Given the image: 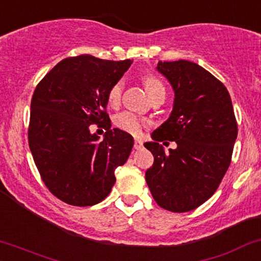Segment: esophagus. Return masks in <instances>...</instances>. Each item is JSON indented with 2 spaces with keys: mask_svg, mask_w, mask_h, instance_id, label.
<instances>
[{
  "mask_svg": "<svg viewBox=\"0 0 261 261\" xmlns=\"http://www.w3.org/2000/svg\"><path fill=\"white\" fill-rule=\"evenodd\" d=\"M134 147H135L136 150H141V148L144 147V144H142L141 140L135 139V141H134Z\"/></svg>",
  "mask_w": 261,
  "mask_h": 261,
  "instance_id": "obj_1",
  "label": "esophagus"
}]
</instances>
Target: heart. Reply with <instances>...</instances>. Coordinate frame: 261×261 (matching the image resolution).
Returning a JSON list of instances; mask_svg holds the SVG:
<instances>
[{
	"label": "heart",
	"mask_w": 261,
	"mask_h": 261,
	"mask_svg": "<svg viewBox=\"0 0 261 261\" xmlns=\"http://www.w3.org/2000/svg\"><path fill=\"white\" fill-rule=\"evenodd\" d=\"M144 85L151 98L157 93H165V87H163L162 82L153 75H146L144 78ZM122 89H124V83L121 80L114 83L109 89L107 98L110 107H119L120 102H121ZM115 125L116 127L125 131V133L131 134V135H139L141 133L142 127L147 126V121L142 117L137 116L136 114L130 113V111H124V113L119 114L115 117Z\"/></svg>",
	"instance_id": "obj_1"
}]
</instances>
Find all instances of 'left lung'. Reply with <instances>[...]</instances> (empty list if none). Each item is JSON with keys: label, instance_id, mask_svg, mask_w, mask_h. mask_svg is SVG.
Masks as SVG:
<instances>
[{"label": "left lung", "instance_id": "1", "mask_svg": "<svg viewBox=\"0 0 261 261\" xmlns=\"http://www.w3.org/2000/svg\"><path fill=\"white\" fill-rule=\"evenodd\" d=\"M174 90L167 121L145 147L153 154L146 182L157 204L183 213L196 210L218 188L231 161L238 125L227 88L204 68L190 61L159 62ZM174 141L165 153L159 142Z\"/></svg>", "mask_w": 261, "mask_h": 261}]
</instances>
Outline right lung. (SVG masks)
Masks as SVG:
<instances>
[{"mask_svg":"<svg viewBox=\"0 0 261 261\" xmlns=\"http://www.w3.org/2000/svg\"><path fill=\"white\" fill-rule=\"evenodd\" d=\"M130 59L104 61L83 54L63 59L34 90L28 144L42 181L53 196L76 207L107 198L115 168L134 146L130 134L111 127L108 91L131 65ZM102 125L99 140L88 127Z\"/></svg>","mask_w":261,"mask_h":261,"instance_id":"right-lung-1","label":"right lung"}]
</instances>
